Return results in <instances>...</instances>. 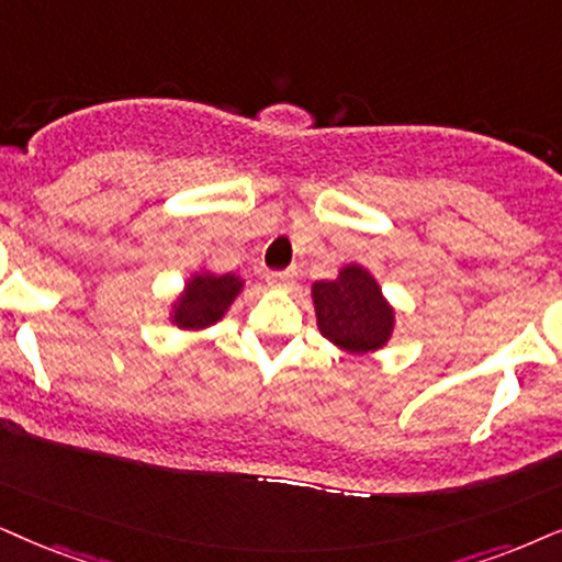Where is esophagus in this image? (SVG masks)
<instances>
[{"label": "esophagus", "instance_id": "34e87169", "mask_svg": "<svg viewBox=\"0 0 562 562\" xmlns=\"http://www.w3.org/2000/svg\"><path fill=\"white\" fill-rule=\"evenodd\" d=\"M295 277H297L295 269H285V272H269L267 282L269 288H290L295 282Z\"/></svg>", "mask_w": 562, "mask_h": 562}]
</instances>
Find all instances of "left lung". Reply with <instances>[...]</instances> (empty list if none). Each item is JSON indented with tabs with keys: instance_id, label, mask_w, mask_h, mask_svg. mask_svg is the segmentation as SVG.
I'll use <instances>...</instances> for the list:
<instances>
[{
	"instance_id": "8db88e82",
	"label": "left lung",
	"mask_w": 562,
	"mask_h": 562,
	"mask_svg": "<svg viewBox=\"0 0 562 562\" xmlns=\"http://www.w3.org/2000/svg\"><path fill=\"white\" fill-rule=\"evenodd\" d=\"M318 331L350 355H371L394 331V308L383 297L375 277L360 265L339 269L337 280L311 288Z\"/></svg>"
}]
</instances>
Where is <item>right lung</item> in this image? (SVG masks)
<instances>
[{
    "mask_svg": "<svg viewBox=\"0 0 562 562\" xmlns=\"http://www.w3.org/2000/svg\"><path fill=\"white\" fill-rule=\"evenodd\" d=\"M244 290V280L238 274H212L196 272L187 280V288L173 303L170 322L179 329H207L228 314L231 303L236 301Z\"/></svg>",
    "mask_w": 562,
    "mask_h": 562,
    "instance_id": "1",
    "label": "right lung"
}]
</instances>
